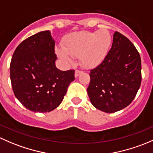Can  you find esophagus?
<instances>
[{
    "label": "esophagus",
    "instance_id": "34e87169",
    "mask_svg": "<svg viewBox=\"0 0 153 153\" xmlns=\"http://www.w3.org/2000/svg\"><path fill=\"white\" fill-rule=\"evenodd\" d=\"M82 73V71L76 70V71H75V76L77 77L78 76H79Z\"/></svg>",
    "mask_w": 153,
    "mask_h": 153
}]
</instances>
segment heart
Wrapping results in <instances>:
<instances>
[{"label":"heart","instance_id":"1","mask_svg":"<svg viewBox=\"0 0 153 153\" xmlns=\"http://www.w3.org/2000/svg\"><path fill=\"white\" fill-rule=\"evenodd\" d=\"M112 37L109 31H78L68 34L63 42V48H56L58 56L65 62L72 57L79 58L81 64L87 68L100 64L109 52Z\"/></svg>","mask_w":153,"mask_h":153}]
</instances>
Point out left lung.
I'll use <instances>...</instances> for the list:
<instances>
[{
	"label": "left lung",
	"instance_id": "8db88e82",
	"mask_svg": "<svg viewBox=\"0 0 153 153\" xmlns=\"http://www.w3.org/2000/svg\"><path fill=\"white\" fill-rule=\"evenodd\" d=\"M87 91L91 104L105 113L128 106L141 82L139 53L128 38L116 31L111 50L103 61L90 72Z\"/></svg>",
	"mask_w": 153,
	"mask_h": 153
}]
</instances>
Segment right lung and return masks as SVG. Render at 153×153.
<instances>
[{
  "mask_svg": "<svg viewBox=\"0 0 153 153\" xmlns=\"http://www.w3.org/2000/svg\"><path fill=\"white\" fill-rule=\"evenodd\" d=\"M54 45L51 32L40 31L20 42L12 55V90L31 111L45 113L57 108L75 79L74 70L62 71L56 68Z\"/></svg>",
  "mask_w": 153,
  "mask_h": 153,
  "instance_id": "1",
  "label": "right lung"
}]
</instances>
